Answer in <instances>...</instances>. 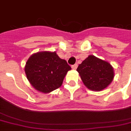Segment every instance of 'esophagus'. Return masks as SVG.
<instances>
[{
	"instance_id": "34e87169",
	"label": "esophagus",
	"mask_w": 131,
	"mask_h": 131,
	"mask_svg": "<svg viewBox=\"0 0 131 131\" xmlns=\"http://www.w3.org/2000/svg\"><path fill=\"white\" fill-rule=\"evenodd\" d=\"M77 67H78V64H75L74 65L71 66V68L73 69H77Z\"/></svg>"
}]
</instances>
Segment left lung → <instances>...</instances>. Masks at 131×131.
I'll return each mask as SVG.
<instances>
[{
  "instance_id": "8db88e82",
  "label": "left lung",
  "mask_w": 131,
  "mask_h": 131,
  "mask_svg": "<svg viewBox=\"0 0 131 131\" xmlns=\"http://www.w3.org/2000/svg\"><path fill=\"white\" fill-rule=\"evenodd\" d=\"M77 70L84 85L95 91L107 88L114 77V69L110 63L92 54L80 64Z\"/></svg>"
}]
</instances>
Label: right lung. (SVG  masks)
I'll return each mask as SVG.
<instances>
[{
	"label": "right lung",
	"mask_w": 131,
	"mask_h": 131,
	"mask_svg": "<svg viewBox=\"0 0 131 131\" xmlns=\"http://www.w3.org/2000/svg\"><path fill=\"white\" fill-rule=\"evenodd\" d=\"M71 67L59 57L55 52L43 51L33 54L24 67L27 79L33 87L48 93L62 85Z\"/></svg>",
	"instance_id": "add662e5"
}]
</instances>
